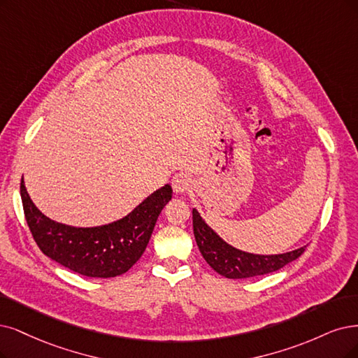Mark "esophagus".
Here are the masks:
<instances>
[{
    "mask_svg": "<svg viewBox=\"0 0 358 358\" xmlns=\"http://www.w3.org/2000/svg\"><path fill=\"white\" fill-rule=\"evenodd\" d=\"M172 189H174L176 193H184L192 189V178L189 174H186V172H178V174H176L174 177H172Z\"/></svg>",
    "mask_w": 358,
    "mask_h": 358,
    "instance_id": "1",
    "label": "esophagus"
}]
</instances>
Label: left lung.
I'll use <instances>...</instances> for the list:
<instances>
[{
  "label": "left lung",
  "instance_id": "left-lung-1",
  "mask_svg": "<svg viewBox=\"0 0 358 358\" xmlns=\"http://www.w3.org/2000/svg\"><path fill=\"white\" fill-rule=\"evenodd\" d=\"M193 233L197 246L205 261L218 274L227 279H246L274 273L286 264L299 258L307 246L280 255H255L236 249L224 242L217 233L208 227L196 209H193Z\"/></svg>",
  "mask_w": 358,
  "mask_h": 358
}]
</instances>
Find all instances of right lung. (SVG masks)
Instances as JSON below:
<instances>
[{
	"instance_id": "add662e5",
	"label": "right lung",
	"mask_w": 358,
	"mask_h": 358,
	"mask_svg": "<svg viewBox=\"0 0 358 358\" xmlns=\"http://www.w3.org/2000/svg\"><path fill=\"white\" fill-rule=\"evenodd\" d=\"M20 196L26 222L44 255L78 274L108 279L127 273L140 259L159 214L171 201L172 189L166 184L122 220L90 229L47 218L31 201L23 178Z\"/></svg>"
}]
</instances>
